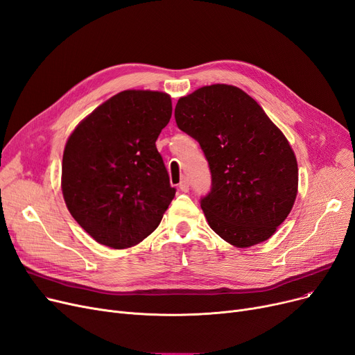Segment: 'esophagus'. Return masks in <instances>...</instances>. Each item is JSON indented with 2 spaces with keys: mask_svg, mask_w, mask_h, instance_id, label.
<instances>
[{
  "mask_svg": "<svg viewBox=\"0 0 355 355\" xmlns=\"http://www.w3.org/2000/svg\"><path fill=\"white\" fill-rule=\"evenodd\" d=\"M180 190L181 191H184V193H187L189 190H190V182H189V180L187 178H182L181 180V182H180Z\"/></svg>",
  "mask_w": 355,
  "mask_h": 355,
  "instance_id": "1",
  "label": "esophagus"
}]
</instances>
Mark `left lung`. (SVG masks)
I'll use <instances>...</instances> for the list:
<instances>
[{"label": "left lung", "instance_id": "obj_1", "mask_svg": "<svg viewBox=\"0 0 355 355\" xmlns=\"http://www.w3.org/2000/svg\"><path fill=\"white\" fill-rule=\"evenodd\" d=\"M177 126L200 144L211 189L202 197L209 226L248 248L274 235L297 196V161L283 132L245 91L214 84L181 97Z\"/></svg>", "mask_w": 355, "mask_h": 355}]
</instances>
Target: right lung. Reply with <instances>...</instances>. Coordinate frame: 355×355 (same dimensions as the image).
<instances>
[{
	"label": "right lung",
	"mask_w": 355,
	"mask_h": 355,
	"mask_svg": "<svg viewBox=\"0 0 355 355\" xmlns=\"http://www.w3.org/2000/svg\"><path fill=\"white\" fill-rule=\"evenodd\" d=\"M171 97L126 89L87 116L68 137L62 194L72 218L98 243L125 250L155 230L175 196L157 139Z\"/></svg>",
	"instance_id": "1"
}]
</instances>
